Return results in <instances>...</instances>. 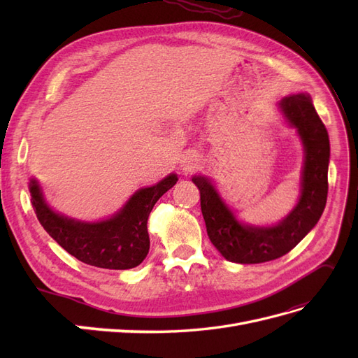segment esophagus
I'll return each mask as SVG.
<instances>
[{"mask_svg":"<svg viewBox=\"0 0 358 358\" xmlns=\"http://www.w3.org/2000/svg\"><path fill=\"white\" fill-rule=\"evenodd\" d=\"M187 167H188V166H187Z\"/></svg>","mask_w":358,"mask_h":358,"instance_id":"34e87169","label":"esophagus"}]
</instances>
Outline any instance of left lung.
I'll return each mask as SVG.
<instances>
[{
  "label": "left lung",
  "mask_w": 358,
  "mask_h": 358,
  "mask_svg": "<svg viewBox=\"0 0 358 358\" xmlns=\"http://www.w3.org/2000/svg\"><path fill=\"white\" fill-rule=\"evenodd\" d=\"M279 106L289 124L297 128L306 154L300 201L282 222L268 229L242 225L234 220L208 179L192 178L200 189L201 213L209 239L222 257L233 263L257 264L285 255L313 229L326 208L330 158L326 125L309 95H288Z\"/></svg>",
  "instance_id": "1"
}]
</instances>
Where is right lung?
Wrapping results in <instances>:
<instances>
[{
    "mask_svg": "<svg viewBox=\"0 0 358 358\" xmlns=\"http://www.w3.org/2000/svg\"><path fill=\"white\" fill-rule=\"evenodd\" d=\"M178 180L170 175L157 185L137 191L113 218L86 224L58 215L48 208L36 180H31V204L50 237L82 263L100 268L125 270L138 266L149 252L148 216L162 194Z\"/></svg>",
    "mask_w": 358,
    "mask_h": 358,
    "instance_id": "obj_1",
    "label": "right lung"
}]
</instances>
